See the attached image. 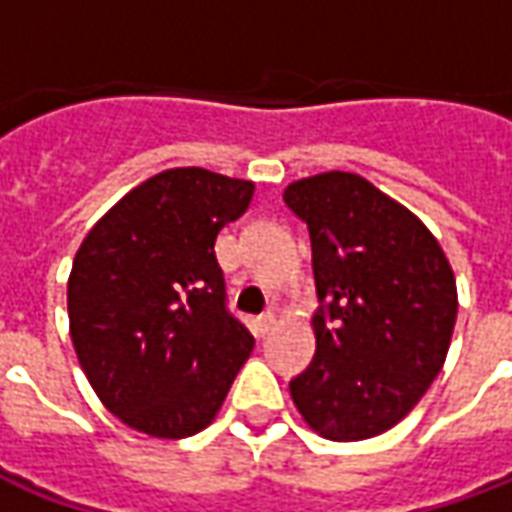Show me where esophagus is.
Here are the masks:
<instances>
[{
    "instance_id": "1",
    "label": "esophagus",
    "mask_w": 512,
    "mask_h": 512,
    "mask_svg": "<svg viewBox=\"0 0 512 512\" xmlns=\"http://www.w3.org/2000/svg\"><path fill=\"white\" fill-rule=\"evenodd\" d=\"M255 326H257V334H260V337H266V334L277 326V315H274V312H266V315H260V318H257Z\"/></svg>"
}]
</instances>
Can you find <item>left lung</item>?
<instances>
[{
    "label": "left lung",
    "mask_w": 512,
    "mask_h": 512,
    "mask_svg": "<svg viewBox=\"0 0 512 512\" xmlns=\"http://www.w3.org/2000/svg\"><path fill=\"white\" fill-rule=\"evenodd\" d=\"M282 200L310 230L321 299L315 356L290 397L323 439H373L444 367L458 318L450 260L419 216L354 172L293 180Z\"/></svg>",
    "instance_id": "obj_1"
}]
</instances>
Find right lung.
I'll list each match as a JSON object with an SVG mask.
<instances>
[{"label":"right lung","mask_w":512,"mask_h":512,"mask_svg":"<svg viewBox=\"0 0 512 512\" xmlns=\"http://www.w3.org/2000/svg\"><path fill=\"white\" fill-rule=\"evenodd\" d=\"M255 183L202 167L164 169L95 222L68 277L84 376L128 428L186 439L219 414L255 337L224 307L213 252Z\"/></svg>","instance_id":"add662e5"}]
</instances>
